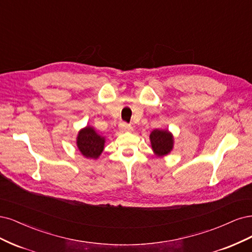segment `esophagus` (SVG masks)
<instances>
[{
	"mask_svg": "<svg viewBox=\"0 0 252 252\" xmlns=\"http://www.w3.org/2000/svg\"><path fill=\"white\" fill-rule=\"evenodd\" d=\"M119 126H120L121 131H124V132H132V131H133L132 126H131V125H127V124H126V123L120 124Z\"/></svg>",
	"mask_w": 252,
	"mask_h": 252,
	"instance_id": "obj_1",
	"label": "esophagus"
}]
</instances>
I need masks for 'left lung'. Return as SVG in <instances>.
Wrapping results in <instances>:
<instances>
[{
	"label": "left lung",
	"instance_id": "8db88e82",
	"mask_svg": "<svg viewBox=\"0 0 252 252\" xmlns=\"http://www.w3.org/2000/svg\"><path fill=\"white\" fill-rule=\"evenodd\" d=\"M150 140L154 154L158 157L167 155L174 148V137L167 129H154L150 135Z\"/></svg>",
	"mask_w": 252,
	"mask_h": 252
}]
</instances>
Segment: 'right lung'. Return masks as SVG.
<instances>
[{"instance_id":"obj_1","label":"right lung","mask_w":252,"mask_h":252,"mask_svg":"<svg viewBox=\"0 0 252 252\" xmlns=\"http://www.w3.org/2000/svg\"><path fill=\"white\" fill-rule=\"evenodd\" d=\"M105 139L97 134L94 127L86 126L80 129L76 138V144L83 156L90 159H97L103 151Z\"/></svg>"}]
</instances>
